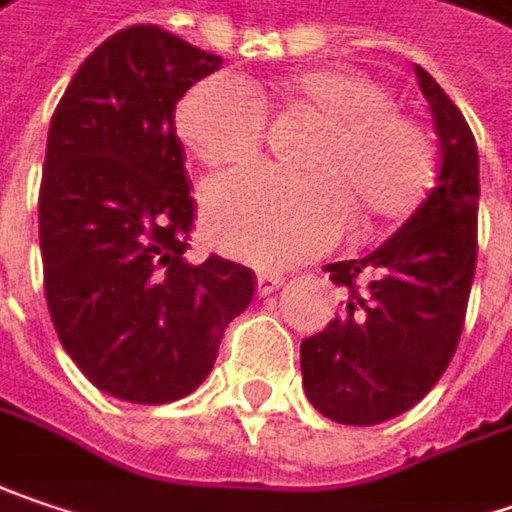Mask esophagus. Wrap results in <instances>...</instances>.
<instances>
[{"label": "esophagus", "mask_w": 512, "mask_h": 512, "mask_svg": "<svg viewBox=\"0 0 512 512\" xmlns=\"http://www.w3.org/2000/svg\"><path fill=\"white\" fill-rule=\"evenodd\" d=\"M282 282H285L282 273H259V276H256V294L270 296L273 291L282 288Z\"/></svg>", "instance_id": "34e87169"}]
</instances>
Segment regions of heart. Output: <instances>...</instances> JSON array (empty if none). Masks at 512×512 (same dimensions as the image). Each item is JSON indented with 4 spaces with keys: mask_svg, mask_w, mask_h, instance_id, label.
Returning <instances> with one entry per match:
<instances>
[{
    "mask_svg": "<svg viewBox=\"0 0 512 512\" xmlns=\"http://www.w3.org/2000/svg\"><path fill=\"white\" fill-rule=\"evenodd\" d=\"M294 94L328 123L308 155L314 172L244 169L204 190V230L221 253L282 268L343 236L348 201L366 218L406 213L432 175L423 129L392 109V94L357 71H308ZM265 103L247 83L218 74L192 86L175 112L178 138L204 167H236L259 155Z\"/></svg>",
    "mask_w": 512,
    "mask_h": 512,
    "instance_id": "heart-1",
    "label": "heart"
}]
</instances>
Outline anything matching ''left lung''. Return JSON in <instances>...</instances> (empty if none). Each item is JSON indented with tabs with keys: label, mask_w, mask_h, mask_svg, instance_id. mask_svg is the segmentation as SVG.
<instances>
[{
	"label": "left lung",
	"mask_w": 512,
	"mask_h": 512,
	"mask_svg": "<svg viewBox=\"0 0 512 512\" xmlns=\"http://www.w3.org/2000/svg\"><path fill=\"white\" fill-rule=\"evenodd\" d=\"M441 167L421 207L363 259L325 265L348 291L340 317L302 340V386L337 423L374 426L412 409L458 348L475 276L478 146L458 106L415 65Z\"/></svg>",
	"instance_id": "obj_1"
}]
</instances>
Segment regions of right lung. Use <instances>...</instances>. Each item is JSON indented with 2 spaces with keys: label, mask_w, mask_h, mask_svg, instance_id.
<instances>
[{
  "label": "right lung",
  "mask_w": 512,
  "mask_h": 512,
  "mask_svg": "<svg viewBox=\"0 0 512 512\" xmlns=\"http://www.w3.org/2000/svg\"><path fill=\"white\" fill-rule=\"evenodd\" d=\"M221 68L158 25L94 48L48 129L39 250L57 337L91 383L129 403L192 395L224 328L253 299V273L184 259L192 198L175 106Z\"/></svg>",
  "instance_id": "right-lung-1"
}]
</instances>
